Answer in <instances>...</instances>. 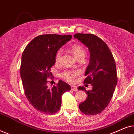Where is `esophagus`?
<instances>
[{
	"label": "esophagus",
	"mask_w": 134,
	"mask_h": 134,
	"mask_svg": "<svg viewBox=\"0 0 134 134\" xmlns=\"http://www.w3.org/2000/svg\"><path fill=\"white\" fill-rule=\"evenodd\" d=\"M71 90H72V91H77L78 90H77V87L76 85H72L71 86Z\"/></svg>",
	"instance_id": "obj_1"
}]
</instances>
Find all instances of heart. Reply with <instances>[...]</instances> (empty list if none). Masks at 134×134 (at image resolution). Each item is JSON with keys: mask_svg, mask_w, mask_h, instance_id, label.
I'll use <instances>...</instances> for the list:
<instances>
[{"mask_svg": "<svg viewBox=\"0 0 134 134\" xmlns=\"http://www.w3.org/2000/svg\"><path fill=\"white\" fill-rule=\"evenodd\" d=\"M70 49L77 59L80 57H85V51L81 46L79 44L73 45L70 47ZM62 54H63V50L62 49H58L57 51L55 56V60L57 64H59L61 62ZM78 75L79 71L73 70H65L61 73L62 77L66 81L70 82H74Z\"/></svg>", "mask_w": 134, "mask_h": 134, "instance_id": "heart-1", "label": "heart"}]
</instances>
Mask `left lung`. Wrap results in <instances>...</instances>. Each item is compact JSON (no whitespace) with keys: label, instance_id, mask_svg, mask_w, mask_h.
<instances>
[{"label":"left lung","instance_id":"1","mask_svg":"<svg viewBox=\"0 0 134 134\" xmlns=\"http://www.w3.org/2000/svg\"><path fill=\"white\" fill-rule=\"evenodd\" d=\"M74 38L89 50L90 58L85 71L87 77L84 83H90L93 87L88 91L83 87L77 88L87 94L86 100L79 107L82 113L87 115L99 114L109 104L118 81L114 58L105 42L94 35L76 34Z\"/></svg>","mask_w":134,"mask_h":134}]
</instances>
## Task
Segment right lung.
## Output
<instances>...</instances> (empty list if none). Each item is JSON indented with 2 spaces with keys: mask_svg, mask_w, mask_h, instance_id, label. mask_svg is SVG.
Here are the masks:
<instances>
[{
  "mask_svg": "<svg viewBox=\"0 0 134 134\" xmlns=\"http://www.w3.org/2000/svg\"><path fill=\"white\" fill-rule=\"evenodd\" d=\"M72 37L71 35H42L33 39L24 51L20 70L25 94L40 112L52 115L59 111L62 95L71 90V86L61 80L49 88L47 79L55 63L57 51Z\"/></svg>",
  "mask_w": 134,
  "mask_h": 134,
  "instance_id": "right-lung-1",
  "label": "right lung"
}]
</instances>
